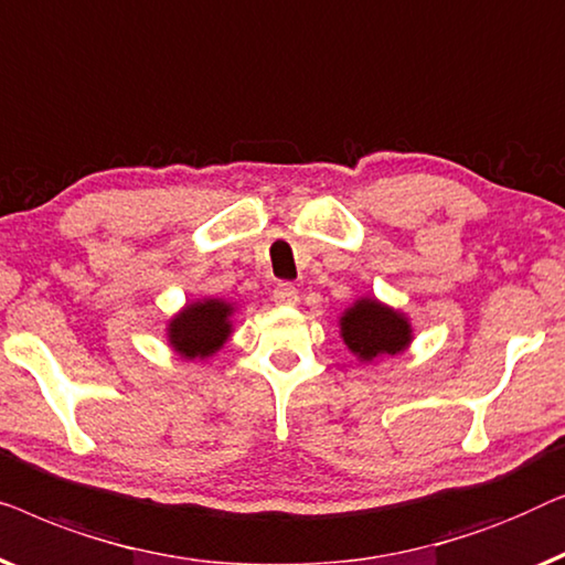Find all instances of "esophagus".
Segmentation results:
<instances>
[{
	"label": "esophagus",
	"mask_w": 565,
	"mask_h": 565,
	"mask_svg": "<svg viewBox=\"0 0 565 565\" xmlns=\"http://www.w3.org/2000/svg\"><path fill=\"white\" fill-rule=\"evenodd\" d=\"M299 299V289L294 284H279L274 289V301L281 307H297Z\"/></svg>",
	"instance_id": "esophagus-1"
}]
</instances>
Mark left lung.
<instances>
[{
	"instance_id": "1",
	"label": "left lung",
	"mask_w": 565,
	"mask_h": 565,
	"mask_svg": "<svg viewBox=\"0 0 565 565\" xmlns=\"http://www.w3.org/2000/svg\"><path fill=\"white\" fill-rule=\"evenodd\" d=\"M340 338L361 363L407 351L415 340L409 317L376 297H359L338 317Z\"/></svg>"
}]
</instances>
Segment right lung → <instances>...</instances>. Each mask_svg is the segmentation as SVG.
Returning <instances> with one entry per match:
<instances>
[{
	"label": "right lung",
	"mask_w": 565,
	"mask_h": 565,
	"mask_svg": "<svg viewBox=\"0 0 565 565\" xmlns=\"http://www.w3.org/2000/svg\"><path fill=\"white\" fill-rule=\"evenodd\" d=\"M235 301L202 297L186 301L166 322V343L181 361H206L217 355L235 332Z\"/></svg>",
	"instance_id": "obj_1"
}]
</instances>
